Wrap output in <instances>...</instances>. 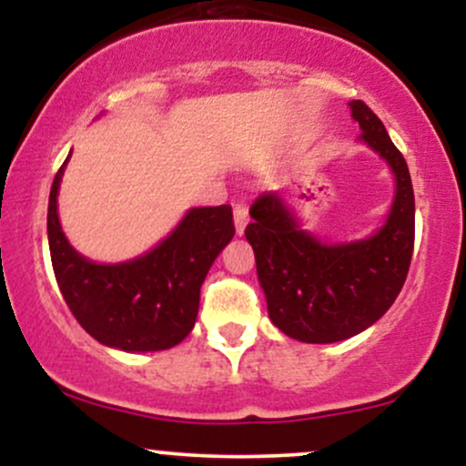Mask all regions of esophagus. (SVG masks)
<instances>
[{
    "label": "esophagus",
    "mask_w": 466,
    "mask_h": 466,
    "mask_svg": "<svg viewBox=\"0 0 466 466\" xmlns=\"http://www.w3.org/2000/svg\"><path fill=\"white\" fill-rule=\"evenodd\" d=\"M248 221H249L248 208H245V203H237V206H234V226H237L238 234H243V229H245V226H248Z\"/></svg>",
    "instance_id": "34e87169"
}]
</instances>
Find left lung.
<instances>
[{"label":"left lung","mask_w":466,"mask_h":466,"mask_svg":"<svg viewBox=\"0 0 466 466\" xmlns=\"http://www.w3.org/2000/svg\"><path fill=\"white\" fill-rule=\"evenodd\" d=\"M361 140L381 155L397 179L386 226L370 238L322 243L304 232L278 192H263L245 228L256 256L267 311L282 333L307 344H333L372 326L403 289L414 251V190L408 164L383 122L350 100Z\"/></svg>","instance_id":"left-lung-1"}]
</instances>
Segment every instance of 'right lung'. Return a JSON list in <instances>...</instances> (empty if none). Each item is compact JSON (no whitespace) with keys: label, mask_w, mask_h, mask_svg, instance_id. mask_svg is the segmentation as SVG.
<instances>
[{"label":"right lung","mask_w":466,"mask_h":466,"mask_svg":"<svg viewBox=\"0 0 466 466\" xmlns=\"http://www.w3.org/2000/svg\"><path fill=\"white\" fill-rule=\"evenodd\" d=\"M66 164L67 159L52 181L47 240L69 311L94 339L111 349H173L195 326L208 269L234 237L232 208H192L157 248L140 258L96 265L67 243L58 223L56 195Z\"/></svg>","instance_id":"add662e5"}]
</instances>
